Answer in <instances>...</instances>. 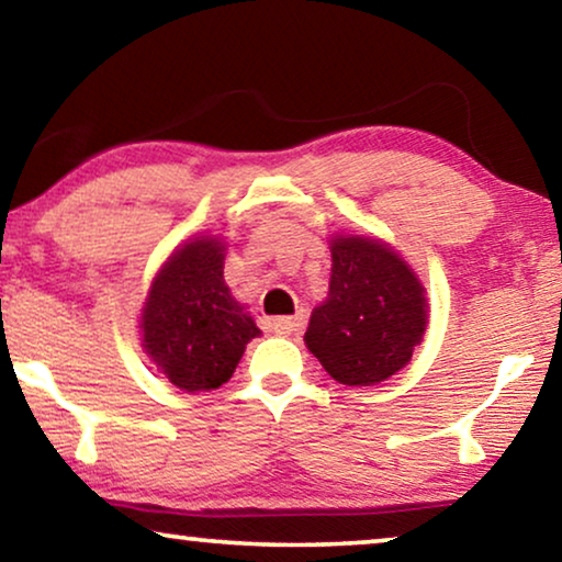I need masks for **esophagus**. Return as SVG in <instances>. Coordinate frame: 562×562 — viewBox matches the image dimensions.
Segmentation results:
<instances>
[{"label":"esophagus","instance_id":"1","mask_svg":"<svg viewBox=\"0 0 562 562\" xmlns=\"http://www.w3.org/2000/svg\"><path fill=\"white\" fill-rule=\"evenodd\" d=\"M272 328H274V334H280V336L295 334V330L303 328V315H280V318L272 321Z\"/></svg>","mask_w":562,"mask_h":562}]
</instances>
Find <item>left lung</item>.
<instances>
[{
  "instance_id": "8db88e82",
  "label": "left lung",
  "mask_w": 562,
  "mask_h": 562,
  "mask_svg": "<svg viewBox=\"0 0 562 562\" xmlns=\"http://www.w3.org/2000/svg\"><path fill=\"white\" fill-rule=\"evenodd\" d=\"M326 303L311 315L305 346L336 382L371 386L413 359L428 326L425 288L382 239L334 236Z\"/></svg>"
}]
</instances>
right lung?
<instances>
[{"label": "right lung", "mask_w": 562, "mask_h": 562, "mask_svg": "<svg viewBox=\"0 0 562 562\" xmlns=\"http://www.w3.org/2000/svg\"><path fill=\"white\" fill-rule=\"evenodd\" d=\"M218 236H195L168 257L142 307V349L186 392L218 390L259 328L224 282Z\"/></svg>", "instance_id": "1"}]
</instances>
